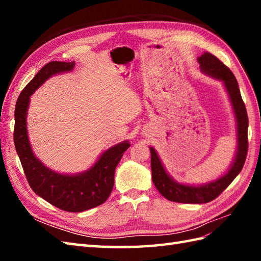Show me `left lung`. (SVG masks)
<instances>
[{"instance_id": "obj_1", "label": "left lung", "mask_w": 261, "mask_h": 261, "mask_svg": "<svg viewBox=\"0 0 261 261\" xmlns=\"http://www.w3.org/2000/svg\"><path fill=\"white\" fill-rule=\"evenodd\" d=\"M202 73L223 83L228 93L237 123V151L233 162L226 173L218 179L202 185H188L177 182L167 171L157 151L150 147L152 181L159 193L168 201L177 203L202 204L218 197L239 175L246 162L248 151V115L246 105L242 101L239 85L233 73L216 58L214 55L204 53L197 58Z\"/></svg>"}]
</instances>
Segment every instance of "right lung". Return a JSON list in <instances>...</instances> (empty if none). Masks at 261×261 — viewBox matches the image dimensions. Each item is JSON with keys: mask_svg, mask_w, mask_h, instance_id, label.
Wrapping results in <instances>:
<instances>
[{"mask_svg": "<svg viewBox=\"0 0 261 261\" xmlns=\"http://www.w3.org/2000/svg\"><path fill=\"white\" fill-rule=\"evenodd\" d=\"M74 67L75 62H50L38 71L16 101L13 138L15 150L32 191L60 210L83 212L107 201L113 190L116 166L130 143L125 140L109 148L90 169L79 174L57 173L35 156L27 129L30 96L51 76L71 71Z\"/></svg>", "mask_w": 261, "mask_h": 261, "instance_id": "obj_1", "label": "right lung"}]
</instances>
